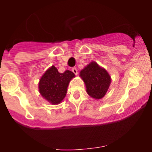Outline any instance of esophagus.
<instances>
[{
	"label": "esophagus",
	"mask_w": 152,
	"mask_h": 152,
	"mask_svg": "<svg viewBox=\"0 0 152 152\" xmlns=\"http://www.w3.org/2000/svg\"><path fill=\"white\" fill-rule=\"evenodd\" d=\"M72 71H73V73H74L75 75H77V74H78L77 69H76V67H73V68H72Z\"/></svg>",
	"instance_id": "34e87169"
}]
</instances>
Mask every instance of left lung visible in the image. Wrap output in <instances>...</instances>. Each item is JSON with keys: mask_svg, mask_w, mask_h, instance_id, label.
<instances>
[{"mask_svg": "<svg viewBox=\"0 0 152 152\" xmlns=\"http://www.w3.org/2000/svg\"><path fill=\"white\" fill-rule=\"evenodd\" d=\"M87 94L95 99H102L108 90L111 77L108 72L96 62H92L80 72Z\"/></svg>", "mask_w": 152, "mask_h": 152, "instance_id": "8db88e82", "label": "left lung"}]
</instances>
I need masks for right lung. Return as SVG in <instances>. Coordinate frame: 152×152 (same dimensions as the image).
<instances>
[{"label":"right lung","mask_w":152,"mask_h":152,"mask_svg":"<svg viewBox=\"0 0 152 152\" xmlns=\"http://www.w3.org/2000/svg\"><path fill=\"white\" fill-rule=\"evenodd\" d=\"M73 77L75 74L70 70L60 73L53 65L39 80V91L41 96L52 104H58L66 96L69 82Z\"/></svg>","instance_id":"right-lung-1"}]
</instances>
